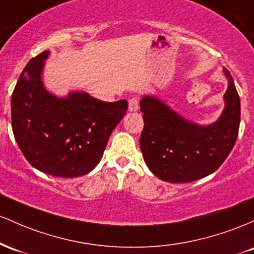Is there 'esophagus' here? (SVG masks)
<instances>
[{
    "label": "esophagus",
    "mask_w": 254,
    "mask_h": 254,
    "mask_svg": "<svg viewBox=\"0 0 254 254\" xmlns=\"http://www.w3.org/2000/svg\"><path fill=\"white\" fill-rule=\"evenodd\" d=\"M128 109L129 112H136L139 109V99L136 97H133L128 101Z\"/></svg>",
    "instance_id": "esophagus-1"
}]
</instances>
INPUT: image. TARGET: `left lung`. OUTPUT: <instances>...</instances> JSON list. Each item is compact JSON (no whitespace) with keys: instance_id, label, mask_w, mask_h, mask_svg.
Returning a JSON list of instances; mask_svg holds the SVG:
<instances>
[{"instance_id":"obj_1","label":"left lung","mask_w":254,"mask_h":254,"mask_svg":"<svg viewBox=\"0 0 254 254\" xmlns=\"http://www.w3.org/2000/svg\"><path fill=\"white\" fill-rule=\"evenodd\" d=\"M226 107L215 124L198 126L185 120L156 97L140 101L144 128L140 149L149 169L165 182L186 184L221 167L234 147L240 126V97L229 70Z\"/></svg>"}]
</instances>
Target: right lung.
Returning a JSON list of instances; mask_svg holds the SVG:
<instances>
[{"label":"right lung","instance_id":"add662e5","mask_svg":"<svg viewBox=\"0 0 254 254\" xmlns=\"http://www.w3.org/2000/svg\"><path fill=\"white\" fill-rule=\"evenodd\" d=\"M49 51L31 59L12 95L14 138L28 163L59 178H78L101 161L109 136L127 112L126 99L102 102L86 92L64 98L42 82Z\"/></svg>","mask_w":254,"mask_h":254}]
</instances>
